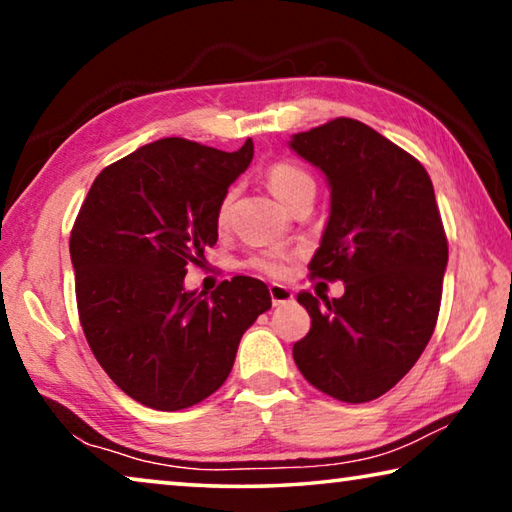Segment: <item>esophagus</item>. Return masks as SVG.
I'll return each mask as SVG.
<instances>
[{
	"label": "esophagus",
	"mask_w": 512,
	"mask_h": 512,
	"mask_svg": "<svg viewBox=\"0 0 512 512\" xmlns=\"http://www.w3.org/2000/svg\"><path fill=\"white\" fill-rule=\"evenodd\" d=\"M268 293H271L273 307H282V305H289V302H293L291 289L282 287V284H271V287H268Z\"/></svg>",
	"instance_id": "esophagus-1"
}]
</instances>
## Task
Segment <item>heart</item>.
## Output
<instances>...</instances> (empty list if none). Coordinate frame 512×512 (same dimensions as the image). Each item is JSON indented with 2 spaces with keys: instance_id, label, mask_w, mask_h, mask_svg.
Listing matches in <instances>:
<instances>
[{
  "instance_id": "1",
  "label": "heart",
  "mask_w": 512,
  "mask_h": 512,
  "mask_svg": "<svg viewBox=\"0 0 512 512\" xmlns=\"http://www.w3.org/2000/svg\"><path fill=\"white\" fill-rule=\"evenodd\" d=\"M266 185L275 194L277 201L289 207L293 203V198H298L302 192L314 189V178H311L305 169L298 167V164L275 162L266 169ZM232 201H235V189H230V192L221 198L219 210H216V223L219 225L228 223L230 212H232ZM287 259L289 255L282 253V250H266V253L250 259L248 264L250 268H255V271L264 273L268 277H282L287 273Z\"/></svg>"
}]
</instances>
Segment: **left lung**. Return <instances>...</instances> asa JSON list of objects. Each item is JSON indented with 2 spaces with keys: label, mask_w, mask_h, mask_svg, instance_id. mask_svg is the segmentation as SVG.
<instances>
[{
  "label": "left lung",
  "mask_w": 512,
  "mask_h": 512,
  "mask_svg": "<svg viewBox=\"0 0 512 512\" xmlns=\"http://www.w3.org/2000/svg\"><path fill=\"white\" fill-rule=\"evenodd\" d=\"M289 146L332 192L309 275L345 284L341 298L323 302L298 293L311 327L293 359L334 400H377L420 359L438 320L449 250L431 178L357 119H332Z\"/></svg>",
  "instance_id": "obj_1"
}]
</instances>
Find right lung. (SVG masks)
Masks as SVG:
<instances>
[{"label":"right lung","mask_w":512,"mask_h":512,"mask_svg":"<svg viewBox=\"0 0 512 512\" xmlns=\"http://www.w3.org/2000/svg\"><path fill=\"white\" fill-rule=\"evenodd\" d=\"M253 160L164 137L103 169L76 216L69 255L85 339L135 402L189 409L228 379L246 329L271 309L262 280L235 275L207 298L189 264L219 239L216 210Z\"/></svg>","instance_id":"add662e5"}]
</instances>
